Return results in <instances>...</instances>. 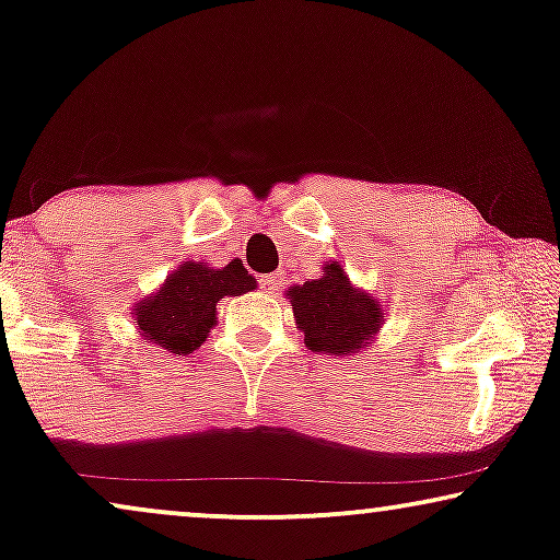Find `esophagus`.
<instances>
[{
    "label": "esophagus",
    "mask_w": 560,
    "mask_h": 560,
    "mask_svg": "<svg viewBox=\"0 0 560 560\" xmlns=\"http://www.w3.org/2000/svg\"><path fill=\"white\" fill-rule=\"evenodd\" d=\"M259 282H262V290L265 293H278V288L282 285V278L280 275H262V278H259Z\"/></svg>",
    "instance_id": "34e87169"
}]
</instances>
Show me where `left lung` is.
Wrapping results in <instances>:
<instances>
[{"label":"left lung","mask_w":560,"mask_h":560,"mask_svg":"<svg viewBox=\"0 0 560 560\" xmlns=\"http://www.w3.org/2000/svg\"><path fill=\"white\" fill-rule=\"evenodd\" d=\"M285 295L293 303L305 347L320 354H357L372 343L385 320L377 298L351 285L339 262L326 265L318 280L288 288Z\"/></svg>","instance_id":"left-lung-1"}]
</instances>
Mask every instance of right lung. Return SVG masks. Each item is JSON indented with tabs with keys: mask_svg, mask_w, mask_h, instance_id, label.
Here are the masks:
<instances>
[{
	"mask_svg": "<svg viewBox=\"0 0 560 560\" xmlns=\"http://www.w3.org/2000/svg\"><path fill=\"white\" fill-rule=\"evenodd\" d=\"M255 288V278L244 270L240 259L221 270L206 262H183L167 275L155 295L135 305V324L148 343L186 357L201 347L217 324L221 298L244 295Z\"/></svg>",
	"mask_w": 560,
	"mask_h": 560,
	"instance_id": "1",
	"label": "right lung"
}]
</instances>
